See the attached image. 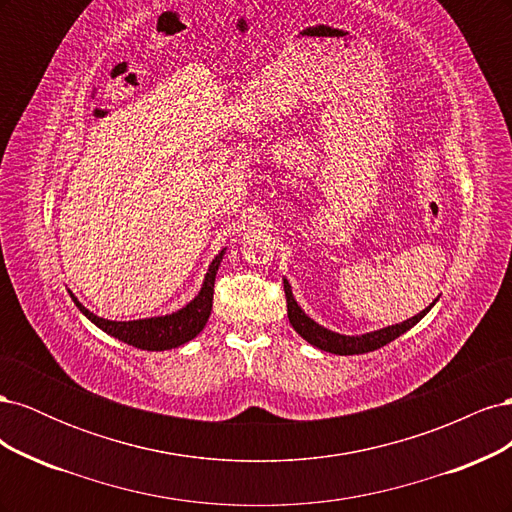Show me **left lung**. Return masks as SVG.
Instances as JSON below:
<instances>
[{"label": "left lung", "instance_id": "1", "mask_svg": "<svg viewBox=\"0 0 512 512\" xmlns=\"http://www.w3.org/2000/svg\"><path fill=\"white\" fill-rule=\"evenodd\" d=\"M284 292H286V305H288V320L292 324V329L297 331L305 339V342H309L324 352H333V354H363V352L378 350L389 342H393V339H397L401 333L412 329L414 324L429 312L433 303H436L433 301L427 309H423L421 314H416L401 324H393V327H386V329H380L374 333H365L359 337H350V335H339V333L324 329L318 322L305 316L303 309L297 305V301H294L290 284L286 280H284Z\"/></svg>", "mask_w": 512, "mask_h": 512}]
</instances>
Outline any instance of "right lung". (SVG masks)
I'll return each instance as SVG.
<instances>
[{"label": "right lung", "instance_id": "right-lung-1", "mask_svg": "<svg viewBox=\"0 0 512 512\" xmlns=\"http://www.w3.org/2000/svg\"><path fill=\"white\" fill-rule=\"evenodd\" d=\"M224 250L213 258L209 265V271L205 275V284L200 288L198 297L190 301L183 309L175 314L168 316H158V318H145V320H130V322H117V320H106L96 314H91L85 305L76 301L74 294L70 292L72 301L76 307L96 324L98 329L104 333L113 335L119 342L141 348V350H170L183 346L185 342H190L200 331L205 329V324L211 314V305H213V284H215V273L220 269Z\"/></svg>", "mask_w": 512, "mask_h": 512}]
</instances>
